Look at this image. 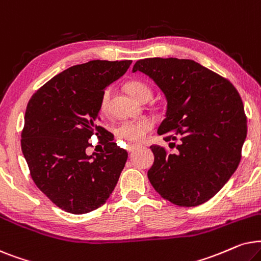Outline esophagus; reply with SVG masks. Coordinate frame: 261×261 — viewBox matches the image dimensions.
<instances>
[{"instance_id": "1", "label": "esophagus", "mask_w": 261, "mask_h": 261, "mask_svg": "<svg viewBox=\"0 0 261 261\" xmlns=\"http://www.w3.org/2000/svg\"><path fill=\"white\" fill-rule=\"evenodd\" d=\"M138 148H140V145H136V144H134V145H128V147H127V151H128V152H131V151L136 150V149H138Z\"/></svg>"}]
</instances>
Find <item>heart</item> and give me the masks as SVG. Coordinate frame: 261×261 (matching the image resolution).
Segmentation results:
<instances>
[{
    "mask_svg": "<svg viewBox=\"0 0 261 261\" xmlns=\"http://www.w3.org/2000/svg\"><path fill=\"white\" fill-rule=\"evenodd\" d=\"M125 87H126L128 94L133 96L134 99H136L137 101L150 99L151 89L143 81L133 80V81H128ZM111 94H112L111 87H107L102 92L99 102V111L101 113H105L109 109ZM152 127H154V120L150 119V118H142V119L138 120H125L116 127L114 135L120 141H126L130 142V143H140L147 137V135L152 130Z\"/></svg>",
    "mask_w": 261,
    "mask_h": 261,
    "instance_id": "heart-1",
    "label": "heart"
}]
</instances>
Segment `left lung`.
<instances>
[{
	"mask_svg": "<svg viewBox=\"0 0 261 261\" xmlns=\"http://www.w3.org/2000/svg\"><path fill=\"white\" fill-rule=\"evenodd\" d=\"M154 80L167 99L158 133L175 152L150 145L149 181L163 199L192 207L211 199L238 168L247 117L228 79L191 60L145 58L134 65ZM177 144L175 145V143Z\"/></svg>",
	"mask_w": 261,
	"mask_h": 261,
	"instance_id": "1",
	"label": "left lung"
}]
</instances>
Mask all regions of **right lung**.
Masks as SVG:
<instances>
[{
  "mask_svg": "<svg viewBox=\"0 0 261 261\" xmlns=\"http://www.w3.org/2000/svg\"><path fill=\"white\" fill-rule=\"evenodd\" d=\"M131 63L90 61L74 65L41 86L27 103L21 149L30 174L38 189L67 213L99 209L117 185L127 152L103 135L105 128L96 121L103 89ZM93 134L104 144L94 158L85 152Z\"/></svg>",
  "mask_w": 261,
  "mask_h": 261,
  "instance_id": "add662e5",
  "label": "right lung"
}]
</instances>
